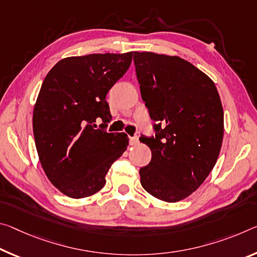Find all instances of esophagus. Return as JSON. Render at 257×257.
I'll return each mask as SVG.
<instances>
[{
	"instance_id": "esophagus-1",
	"label": "esophagus",
	"mask_w": 257,
	"mask_h": 257,
	"mask_svg": "<svg viewBox=\"0 0 257 257\" xmlns=\"http://www.w3.org/2000/svg\"><path fill=\"white\" fill-rule=\"evenodd\" d=\"M138 143H140V140H138L137 136L130 137V144H132V145H137Z\"/></svg>"
}]
</instances>
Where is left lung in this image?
<instances>
[{
    "label": "left lung",
    "mask_w": 257,
    "mask_h": 257,
    "mask_svg": "<svg viewBox=\"0 0 257 257\" xmlns=\"http://www.w3.org/2000/svg\"><path fill=\"white\" fill-rule=\"evenodd\" d=\"M142 98L157 122L156 138L141 137L152 158L141 184L159 200L192 194L213 170L224 135V113L214 81L177 56L134 54Z\"/></svg>",
    "instance_id": "obj_1"
}]
</instances>
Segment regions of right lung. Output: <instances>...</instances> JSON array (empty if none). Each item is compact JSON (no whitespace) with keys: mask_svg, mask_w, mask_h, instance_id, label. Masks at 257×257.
<instances>
[{"mask_svg":"<svg viewBox=\"0 0 257 257\" xmlns=\"http://www.w3.org/2000/svg\"><path fill=\"white\" fill-rule=\"evenodd\" d=\"M134 51L59 60L44 79L33 111L41 166L63 194L87 198L101 190L106 174L129 144L124 133L91 123L111 121L106 95L132 64Z\"/></svg>","mask_w":257,"mask_h":257,"instance_id":"add662e5","label":"right lung"}]
</instances>
